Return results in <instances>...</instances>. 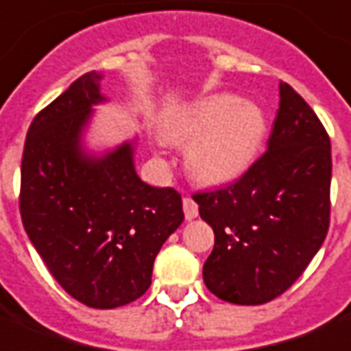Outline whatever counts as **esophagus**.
I'll use <instances>...</instances> for the list:
<instances>
[{
    "instance_id": "obj_1",
    "label": "esophagus",
    "mask_w": 351,
    "mask_h": 351,
    "mask_svg": "<svg viewBox=\"0 0 351 351\" xmlns=\"http://www.w3.org/2000/svg\"><path fill=\"white\" fill-rule=\"evenodd\" d=\"M183 211H185L186 221H193V219L198 217V204L193 198H185L183 200Z\"/></svg>"
}]
</instances>
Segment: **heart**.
Masks as SVG:
<instances>
[{"label": "heart", "mask_w": 351, "mask_h": 351, "mask_svg": "<svg viewBox=\"0 0 351 351\" xmlns=\"http://www.w3.org/2000/svg\"><path fill=\"white\" fill-rule=\"evenodd\" d=\"M162 136L186 145L189 173L204 185H228L256 162L267 136V116L249 99L228 91L204 95L172 110Z\"/></svg>", "instance_id": "b5f03b06"}]
</instances>
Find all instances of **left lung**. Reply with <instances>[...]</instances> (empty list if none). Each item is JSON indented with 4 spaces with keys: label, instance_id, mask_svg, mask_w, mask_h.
<instances>
[{
    "label": "left lung",
    "instance_id": "8db88e82",
    "mask_svg": "<svg viewBox=\"0 0 351 351\" xmlns=\"http://www.w3.org/2000/svg\"><path fill=\"white\" fill-rule=\"evenodd\" d=\"M278 89L267 151L235 183L193 196L215 232L204 282L234 305L284 293L329 230L331 142L305 99L286 82Z\"/></svg>",
    "mask_w": 351,
    "mask_h": 351
}]
</instances>
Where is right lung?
Wrapping results in <instances>:
<instances>
[{
  "label": "right lung",
  "mask_w": 351,
  "mask_h": 351,
  "mask_svg": "<svg viewBox=\"0 0 351 351\" xmlns=\"http://www.w3.org/2000/svg\"><path fill=\"white\" fill-rule=\"evenodd\" d=\"M101 80V73H86L32 121L20 215L69 295L91 308H116L144 295L158 250L185 215L178 191L138 178L134 140L104 155L86 151L93 106L106 102Z\"/></svg>",
  "instance_id": "1"
}]
</instances>
